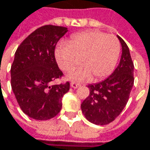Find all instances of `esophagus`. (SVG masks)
Returning a JSON list of instances; mask_svg holds the SVG:
<instances>
[{
	"label": "esophagus",
	"instance_id": "1",
	"mask_svg": "<svg viewBox=\"0 0 150 150\" xmlns=\"http://www.w3.org/2000/svg\"><path fill=\"white\" fill-rule=\"evenodd\" d=\"M80 86H81V85L78 84V83H76V82H72V83L70 84V87L73 88H79Z\"/></svg>",
	"mask_w": 150,
	"mask_h": 150
}]
</instances>
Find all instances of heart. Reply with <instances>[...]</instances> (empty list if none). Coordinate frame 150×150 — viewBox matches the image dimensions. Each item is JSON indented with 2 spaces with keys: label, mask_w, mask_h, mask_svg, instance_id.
<instances>
[{
  "label": "heart",
  "mask_w": 150,
  "mask_h": 150,
  "mask_svg": "<svg viewBox=\"0 0 150 150\" xmlns=\"http://www.w3.org/2000/svg\"><path fill=\"white\" fill-rule=\"evenodd\" d=\"M120 52V45L113 35L99 32H85L73 36L68 45H59L55 50L58 66L66 72L70 81H82L91 78L101 79L112 73Z\"/></svg>",
  "instance_id": "obj_1"
}]
</instances>
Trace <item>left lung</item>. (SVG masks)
I'll return each mask as SVG.
<instances>
[{
    "label": "left lung",
    "mask_w": 150,
    "mask_h": 150,
    "mask_svg": "<svg viewBox=\"0 0 150 150\" xmlns=\"http://www.w3.org/2000/svg\"><path fill=\"white\" fill-rule=\"evenodd\" d=\"M122 46L118 66L100 82L89 84V95L81 103V111L89 122L104 125L112 122L125 107L134 84V64L125 42L117 37Z\"/></svg>",
    "instance_id": "obj_1"
}]
</instances>
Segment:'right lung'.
Segmentation results:
<instances>
[{
  "label": "right lung",
  "instance_id": "right-lung-1",
  "mask_svg": "<svg viewBox=\"0 0 150 150\" xmlns=\"http://www.w3.org/2000/svg\"><path fill=\"white\" fill-rule=\"evenodd\" d=\"M67 27L47 25L29 35L18 47L11 67V86L24 113L36 120H48L62 109V98L69 82L50 86L62 72L55 58L57 43Z\"/></svg>",
  "mask_w": 150,
  "mask_h": 150
}]
</instances>
